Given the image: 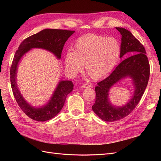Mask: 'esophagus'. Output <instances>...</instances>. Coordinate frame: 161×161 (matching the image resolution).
<instances>
[{"instance_id": "esophagus-1", "label": "esophagus", "mask_w": 161, "mask_h": 161, "mask_svg": "<svg viewBox=\"0 0 161 161\" xmlns=\"http://www.w3.org/2000/svg\"><path fill=\"white\" fill-rule=\"evenodd\" d=\"M82 87H83V88H90V87H91V85L89 84L85 83L82 85Z\"/></svg>"}]
</instances>
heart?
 Masks as SVG:
<instances>
[{
  "instance_id": "b5f03b06",
  "label": "heart",
  "mask_w": 161,
  "mask_h": 161,
  "mask_svg": "<svg viewBox=\"0 0 161 161\" xmlns=\"http://www.w3.org/2000/svg\"><path fill=\"white\" fill-rule=\"evenodd\" d=\"M121 46L114 37L87 34L78 39L75 52L68 51L65 56L67 72L75 75L85 63L86 71L94 80H99L114 70L119 60Z\"/></svg>"
}]
</instances>
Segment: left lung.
<instances>
[{"mask_svg":"<svg viewBox=\"0 0 161 161\" xmlns=\"http://www.w3.org/2000/svg\"><path fill=\"white\" fill-rule=\"evenodd\" d=\"M116 29L121 35L120 58L125 53L131 56L121 62L109 76L99 82L95 87V102L92 109L99 118L105 121L119 120L135 109L147 88L150 76V64L143 45L126 29ZM127 76L133 79L134 95L124 106H114L108 101V91L112 86Z\"/></svg>","mask_w":161,"mask_h":161,"instance_id":"8db88e82","label":"left lung"}]
</instances>
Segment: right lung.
I'll return each mask as SVG.
<instances>
[{"label": "right lung", "mask_w": 161, "mask_h": 161, "mask_svg": "<svg viewBox=\"0 0 161 161\" xmlns=\"http://www.w3.org/2000/svg\"><path fill=\"white\" fill-rule=\"evenodd\" d=\"M74 33L75 31L46 29L24 40L15 52L10 71L12 91L21 110L33 120L45 121L55 117L62 109L66 96L73 90L74 85L70 80L60 81L47 104L40 108H33L24 99L17 88L16 76L19 60L32 48L45 49L53 53L58 59H60L64 43Z\"/></svg>", "instance_id": "right-lung-1"}]
</instances>
